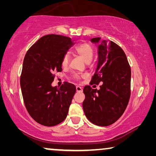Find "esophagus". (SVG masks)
Instances as JSON below:
<instances>
[{
  "label": "esophagus",
  "mask_w": 156,
  "mask_h": 156,
  "mask_svg": "<svg viewBox=\"0 0 156 156\" xmlns=\"http://www.w3.org/2000/svg\"><path fill=\"white\" fill-rule=\"evenodd\" d=\"M76 91H77V92H80V91H82V88L81 87H80V86H76Z\"/></svg>",
  "instance_id": "obj_1"
}]
</instances>
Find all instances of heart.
Here are the masks:
<instances>
[{
	"label": "heart",
	"mask_w": 156,
	"mask_h": 156,
	"mask_svg": "<svg viewBox=\"0 0 156 156\" xmlns=\"http://www.w3.org/2000/svg\"><path fill=\"white\" fill-rule=\"evenodd\" d=\"M75 52L84 60L86 63H89L91 61L94 56V50L93 48L91 47L90 44L87 43V42H83L78 44L76 47ZM69 57L68 55H64L62 59V66L63 67H67L69 65ZM74 77L79 78L80 76L77 74L74 75Z\"/></svg>",
	"instance_id": "heart-1"
}]
</instances>
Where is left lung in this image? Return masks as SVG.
I'll list each match as a JSON object with an SVG mask.
<instances>
[{
    "label": "left lung",
    "instance_id": "obj_1",
    "mask_svg": "<svg viewBox=\"0 0 156 156\" xmlns=\"http://www.w3.org/2000/svg\"><path fill=\"white\" fill-rule=\"evenodd\" d=\"M98 44V65L90 84L102 82L100 89L84 87L83 109L88 120L99 126L113 124L122 116L131 95V72L123 50L114 42L91 39Z\"/></svg>",
    "mask_w": 156,
    "mask_h": 156
}]
</instances>
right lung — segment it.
Segmentation results:
<instances>
[{
  "instance_id": "add662e5",
  "label": "right lung",
  "mask_w": 156,
  "mask_h": 156,
  "mask_svg": "<svg viewBox=\"0 0 156 156\" xmlns=\"http://www.w3.org/2000/svg\"><path fill=\"white\" fill-rule=\"evenodd\" d=\"M70 37L44 35L25 55L20 87L25 107L30 116L45 126L65 120L76 92L74 84L65 82L60 88L52 87L53 73L62 72V59L74 44Z\"/></svg>"
}]
</instances>
